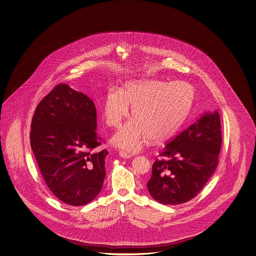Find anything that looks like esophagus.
<instances>
[{
    "label": "esophagus",
    "instance_id": "1",
    "mask_svg": "<svg viewBox=\"0 0 256 256\" xmlns=\"http://www.w3.org/2000/svg\"><path fill=\"white\" fill-rule=\"evenodd\" d=\"M119 156H121V157H123V158H130L131 157L130 154L126 152L124 150H120V152H119Z\"/></svg>",
    "mask_w": 256,
    "mask_h": 256
}]
</instances>
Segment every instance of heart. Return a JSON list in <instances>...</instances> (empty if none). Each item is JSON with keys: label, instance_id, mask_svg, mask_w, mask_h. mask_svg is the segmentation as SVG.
<instances>
[{"label": "heart", "instance_id": "1", "mask_svg": "<svg viewBox=\"0 0 256 256\" xmlns=\"http://www.w3.org/2000/svg\"><path fill=\"white\" fill-rule=\"evenodd\" d=\"M194 88L187 82L136 80L106 92L102 112L106 125L118 128L132 107L134 118L114 134L112 142L121 149L137 152L145 140H162L180 125L190 112Z\"/></svg>", "mask_w": 256, "mask_h": 256}]
</instances>
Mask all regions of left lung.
Here are the masks:
<instances>
[{
	"label": "left lung",
	"instance_id": "left-lung-1",
	"mask_svg": "<svg viewBox=\"0 0 256 256\" xmlns=\"http://www.w3.org/2000/svg\"><path fill=\"white\" fill-rule=\"evenodd\" d=\"M222 144L220 116L206 112L166 145L147 183L150 196L162 204L194 199L218 164Z\"/></svg>",
	"mask_w": 256,
	"mask_h": 256
}]
</instances>
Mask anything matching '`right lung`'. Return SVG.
<instances>
[{
    "mask_svg": "<svg viewBox=\"0 0 256 256\" xmlns=\"http://www.w3.org/2000/svg\"><path fill=\"white\" fill-rule=\"evenodd\" d=\"M97 112L86 94L58 84L36 107L30 145L46 185L70 206L87 204L100 194L108 152L96 130Z\"/></svg>",
    "mask_w": 256,
    "mask_h": 256,
    "instance_id": "obj_1",
    "label": "right lung"
}]
</instances>
